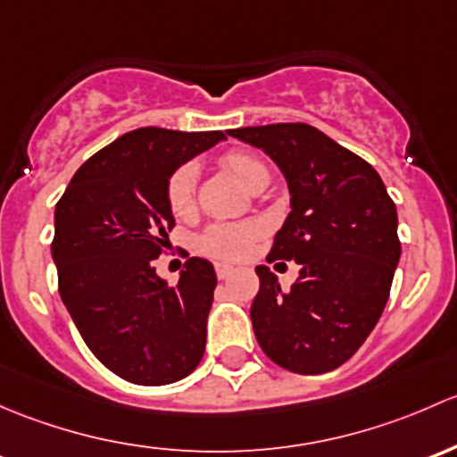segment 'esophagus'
Segmentation results:
<instances>
[{
	"label": "esophagus",
	"instance_id": "esophagus-1",
	"mask_svg": "<svg viewBox=\"0 0 457 457\" xmlns=\"http://www.w3.org/2000/svg\"><path fill=\"white\" fill-rule=\"evenodd\" d=\"M233 272H235V268L227 266V263H218V266H215V275H218V279H222V281L228 279Z\"/></svg>",
	"mask_w": 457,
	"mask_h": 457
}]
</instances>
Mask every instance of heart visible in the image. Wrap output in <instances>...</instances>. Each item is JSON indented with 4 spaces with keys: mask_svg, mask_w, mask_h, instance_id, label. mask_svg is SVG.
Returning <instances> with one entry per match:
<instances>
[{
    "mask_svg": "<svg viewBox=\"0 0 457 457\" xmlns=\"http://www.w3.org/2000/svg\"><path fill=\"white\" fill-rule=\"evenodd\" d=\"M224 167L237 178L242 187H251L260 178L268 176L266 164L260 158L244 152H233L224 156ZM195 178L197 171L194 164H180L176 171L169 176L164 187V200L169 211L176 218H189L195 209ZM260 237V227L255 222H215L204 228V233L197 239V246L202 253L222 262L244 260L255 246Z\"/></svg>",
    "mask_w": 457,
    "mask_h": 457,
    "instance_id": "1",
    "label": "heart"
}]
</instances>
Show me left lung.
I'll use <instances>...</instances> for the list:
<instances>
[{
    "label": "left lung",
    "mask_w": 457,
    "mask_h": 457,
    "mask_svg": "<svg viewBox=\"0 0 457 457\" xmlns=\"http://www.w3.org/2000/svg\"><path fill=\"white\" fill-rule=\"evenodd\" d=\"M228 136L279 164L293 206L266 260H295L301 270L281 290L270 268H255L257 343L295 374L337 370L363 345L389 299L401 260L396 204L370 162L317 127L275 123Z\"/></svg>",
    "instance_id": "obj_1"
}]
</instances>
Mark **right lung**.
Segmentation results:
<instances>
[{
  "label": "right lung",
  "mask_w": 457,
  "mask_h": 457,
  "mask_svg": "<svg viewBox=\"0 0 457 457\" xmlns=\"http://www.w3.org/2000/svg\"><path fill=\"white\" fill-rule=\"evenodd\" d=\"M222 131L140 127L79 167L56 202L59 295L92 354L134 385L185 378L204 354L213 266L189 257L176 286L152 266L176 227L164 187Z\"/></svg>",
  "instance_id": "obj_1"
}]
</instances>
